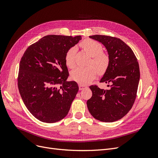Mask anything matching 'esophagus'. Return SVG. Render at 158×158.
Segmentation results:
<instances>
[{
	"instance_id": "34e87169",
	"label": "esophagus",
	"mask_w": 158,
	"mask_h": 158,
	"mask_svg": "<svg viewBox=\"0 0 158 158\" xmlns=\"http://www.w3.org/2000/svg\"><path fill=\"white\" fill-rule=\"evenodd\" d=\"M86 87H87L85 85H81V84L79 85V89L80 90H82V89H85Z\"/></svg>"
}]
</instances>
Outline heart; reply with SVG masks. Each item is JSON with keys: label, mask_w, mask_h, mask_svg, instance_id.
<instances>
[{"label": "heart", "mask_w": 158, "mask_h": 158, "mask_svg": "<svg viewBox=\"0 0 158 158\" xmlns=\"http://www.w3.org/2000/svg\"><path fill=\"white\" fill-rule=\"evenodd\" d=\"M80 46L87 54L91 56V60L89 63V65L91 66L77 67L71 72V76L72 79L78 83L87 84L96 78L97 69L100 73L104 72L107 69L109 63V58L106 54L102 52L103 48L102 44L95 40L91 39L85 40L80 44ZM75 52L76 48L73 47L66 52L65 63L70 68H73L75 66Z\"/></svg>", "instance_id": "obj_1"}]
</instances>
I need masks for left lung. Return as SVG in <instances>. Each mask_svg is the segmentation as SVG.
I'll return each mask as SVG.
<instances>
[{
  "label": "left lung",
  "instance_id": "obj_1",
  "mask_svg": "<svg viewBox=\"0 0 158 158\" xmlns=\"http://www.w3.org/2000/svg\"><path fill=\"white\" fill-rule=\"evenodd\" d=\"M106 47L109 63L100 82L107 84L105 90L89 87L92 97L87 102L91 114L103 122H113L125 116L133 106L140 78L138 60L131 48L121 39L106 35L89 36Z\"/></svg>",
  "mask_w": 158,
  "mask_h": 158
}]
</instances>
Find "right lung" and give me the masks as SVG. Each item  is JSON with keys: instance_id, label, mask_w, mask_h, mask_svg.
Returning a JSON list of instances; mask_svg holds the SVG:
<instances>
[{"instance_id": "right-lung-1", "label": "right lung", "mask_w": 158, "mask_h": 158, "mask_svg": "<svg viewBox=\"0 0 158 158\" xmlns=\"http://www.w3.org/2000/svg\"><path fill=\"white\" fill-rule=\"evenodd\" d=\"M81 39V36H45L29 46L21 58L19 93L29 111L42 122L55 123L68 114L79 87L76 81H66L65 55Z\"/></svg>"}]
</instances>
